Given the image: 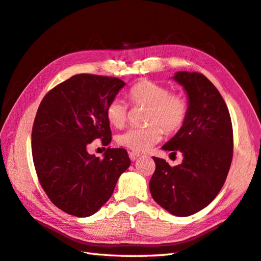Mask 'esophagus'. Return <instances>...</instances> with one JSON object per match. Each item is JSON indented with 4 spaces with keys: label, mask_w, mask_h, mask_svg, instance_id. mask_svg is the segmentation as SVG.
<instances>
[{
    "label": "esophagus",
    "mask_w": 261,
    "mask_h": 261,
    "mask_svg": "<svg viewBox=\"0 0 261 261\" xmlns=\"http://www.w3.org/2000/svg\"><path fill=\"white\" fill-rule=\"evenodd\" d=\"M140 155H141V154L137 153V152H129V159L132 161H135Z\"/></svg>",
    "instance_id": "34e87169"
}]
</instances>
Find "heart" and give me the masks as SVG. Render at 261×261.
I'll return each mask as SVG.
<instances>
[{
    "label": "heart",
    "mask_w": 261,
    "mask_h": 261,
    "mask_svg": "<svg viewBox=\"0 0 261 261\" xmlns=\"http://www.w3.org/2000/svg\"><path fill=\"white\" fill-rule=\"evenodd\" d=\"M128 97L134 107H146L143 127H132L118 136V143L135 152H145L160 142L163 129L172 134L181 128L188 115V102L181 93L170 92L161 84L141 80L129 90ZM109 123L121 128L128 120V106L116 98L106 110Z\"/></svg>",
    "instance_id": "b5f03b06"
}]
</instances>
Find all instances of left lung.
Listing matches in <instances>:
<instances>
[{
  "instance_id": "left-lung-1",
  "label": "left lung",
  "mask_w": 261,
  "mask_h": 261,
  "mask_svg": "<svg viewBox=\"0 0 261 261\" xmlns=\"http://www.w3.org/2000/svg\"><path fill=\"white\" fill-rule=\"evenodd\" d=\"M173 79L188 95L185 124L163 150L182 153L181 164L154 158L150 180L153 199L175 216H189L212 203L225 182L233 156V129L224 99L197 72H178Z\"/></svg>"
}]
</instances>
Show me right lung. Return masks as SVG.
Instances as JSON below:
<instances>
[{
  "instance_id": "right-lung-1",
  "label": "right lung",
  "mask_w": 261,
  "mask_h": 261,
  "mask_svg": "<svg viewBox=\"0 0 261 261\" xmlns=\"http://www.w3.org/2000/svg\"><path fill=\"white\" fill-rule=\"evenodd\" d=\"M125 86L120 79L76 74L41 100L31 133L38 180L55 206L70 215L91 216L114 193L130 166L125 148H110L103 159L88 152L90 143L111 142L107 106Z\"/></svg>"
}]
</instances>
